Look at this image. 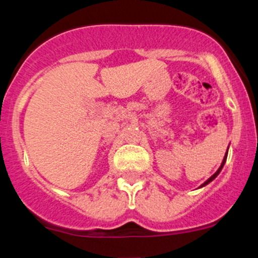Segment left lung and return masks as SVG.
Returning a JSON list of instances; mask_svg holds the SVG:
<instances>
[{
	"label": "left lung",
	"instance_id": "8db88e82",
	"mask_svg": "<svg viewBox=\"0 0 258 258\" xmlns=\"http://www.w3.org/2000/svg\"><path fill=\"white\" fill-rule=\"evenodd\" d=\"M227 151H229V147H227ZM226 159H227V152H226V154H225V157H223V160H222V163H221V165H220V168H218V170H217V172L214 173V174H213V175H212V177H209V178H208V179H207V181H206V182H204V183H203V184H202V186H200V187H204V186H207V184H208V183H211V182H212V181H213V179H214V178H216V177H217V175H218V174H220V172H221V170H222L223 165H225V163H226ZM200 187H199V188H200Z\"/></svg>",
	"mask_w": 258,
	"mask_h": 258
}]
</instances>
